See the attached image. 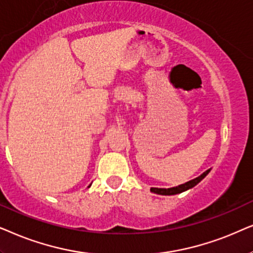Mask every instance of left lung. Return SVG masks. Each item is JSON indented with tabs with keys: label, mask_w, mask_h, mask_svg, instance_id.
Instances as JSON below:
<instances>
[{
	"label": "left lung",
	"mask_w": 253,
	"mask_h": 253,
	"mask_svg": "<svg viewBox=\"0 0 253 253\" xmlns=\"http://www.w3.org/2000/svg\"><path fill=\"white\" fill-rule=\"evenodd\" d=\"M211 169H208L205 171L204 173H201L199 177L194 178V179H192L190 181H187V183L185 184H181V185H178V186H174V187H170V188H158V187H151L150 191L153 192V193H156V194H161V195H174V194H178V193H181V192H185L187 190H190V188L194 187L195 185L199 184L201 180L204 179L205 177L207 176L208 173H210Z\"/></svg>",
	"instance_id": "8db88e82"
}]
</instances>
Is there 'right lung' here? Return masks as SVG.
<instances>
[{
    "label": "right lung",
    "instance_id": "obj_1",
    "mask_svg": "<svg viewBox=\"0 0 253 253\" xmlns=\"http://www.w3.org/2000/svg\"><path fill=\"white\" fill-rule=\"evenodd\" d=\"M90 186H91V184H90V185H89V186H87V187H90Z\"/></svg>",
    "mask_w": 253,
    "mask_h": 253
}]
</instances>
